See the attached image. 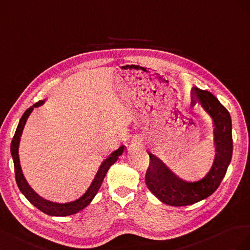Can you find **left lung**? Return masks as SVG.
<instances>
[{
    "label": "left lung",
    "instance_id": "obj_1",
    "mask_svg": "<svg viewBox=\"0 0 250 250\" xmlns=\"http://www.w3.org/2000/svg\"><path fill=\"white\" fill-rule=\"evenodd\" d=\"M190 97V105L198 104L211 120L216 154L208 174L199 180L188 181L174 173L158 157L147 153L149 167L146 175V187L162 203L170 206L190 205L209 197L218 188L231 161L232 126L229 112L208 91L192 88Z\"/></svg>",
    "mask_w": 250,
    "mask_h": 250
}]
</instances>
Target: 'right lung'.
I'll return each instance as SVG.
<instances>
[{"instance_id":"1","label":"right lung","mask_w":250,"mask_h":250,"mask_svg":"<svg viewBox=\"0 0 250 250\" xmlns=\"http://www.w3.org/2000/svg\"><path fill=\"white\" fill-rule=\"evenodd\" d=\"M45 102H46L45 99L44 101H40L39 103L33 104L29 109L25 111L22 118L20 119L17 131L14 133V136L12 138L11 146H10V152L13 159L14 172H16V180L21 192H22V194L27 198L28 201H29L32 205H34L35 208H39L41 211L45 212L46 215L54 216V217L71 216V215H74V213H77L78 211L83 210L84 208H87V206L91 203V201L93 200L94 197L97 194L98 189L102 187V183L104 179L105 174L108 173L109 168L117 161L118 157L124 153L125 146H119L116 151H114L106 157L105 159H104V161L101 163V166H99L97 169L93 180H92V182L90 183L89 188L85 189V191L81 197H78L74 199V200H71L68 202H55V201L48 200V199L41 197L38 192H35L31 188L30 185L28 184L27 180L25 179V176L23 174L22 167H21V162H20L19 146H20L21 136H22L23 134L24 126L26 125L28 117L30 116V114L32 113L34 108H39V106L44 104Z\"/></svg>"}]
</instances>
